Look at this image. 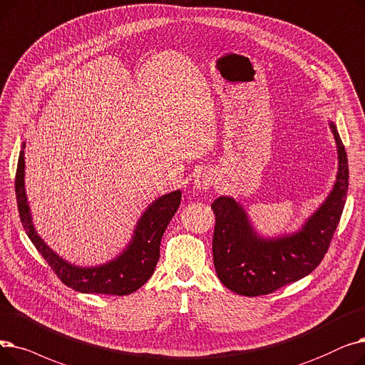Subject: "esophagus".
<instances>
[{
  "mask_svg": "<svg viewBox=\"0 0 365 365\" xmlns=\"http://www.w3.org/2000/svg\"><path fill=\"white\" fill-rule=\"evenodd\" d=\"M214 182H215V175H214V172L210 169H202L195 177L196 188L203 190V192H206L207 188H211Z\"/></svg>",
  "mask_w": 365,
  "mask_h": 365,
  "instance_id": "esophagus-1",
  "label": "esophagus"
}]
</instances>
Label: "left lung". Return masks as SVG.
<instances>
[{
	"label": "left lung",
	"instance_id": "left-lung-1",
	"mask_svg": "<svg viewBox=\"0 0 365 365\" xmlns=\"http://www.w3.org/2000/svg\"><path fill=\"white\" fill-rule=\"evenodd\" d=\"M339 154L333 190L303 227L287 236H259L239 202L220 196L211 205L215 214L214 266L224 287L247 297L270 294L314 272L329 247L340 221L349 187V168L337 128L329 121Z\"/></svg>",
	"mask_w": 365,
	"mask_h": 365
}]
</instances>
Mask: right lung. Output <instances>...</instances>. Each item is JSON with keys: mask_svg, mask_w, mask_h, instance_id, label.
I'll return each instance as SVG.
<instances>
[{"mask_svg": "<svg viewBox=\"0 0 365 365\" xmlns=\"http://www.w3.org/2000/svg\"><path fill=\"white\" fill-rule=\"evenodd\" d=\"M25 143L19 154L16 169L14 190L17 207L24 229L47 264L53 269L59 279L69 288L84 294H110V296H128L141 288L154 273L160 257V240L169 221L175 215L181 202V192L163 195L155 199L141 215L126 250L111 262L95 266L80 267L65 262L51 251L38 236L32 224V217L25 193Z\"/></svg>", "mask_w": 365, "mask_h": 365, "instance_id": "1", "label": "right lung"}]
</instances>
